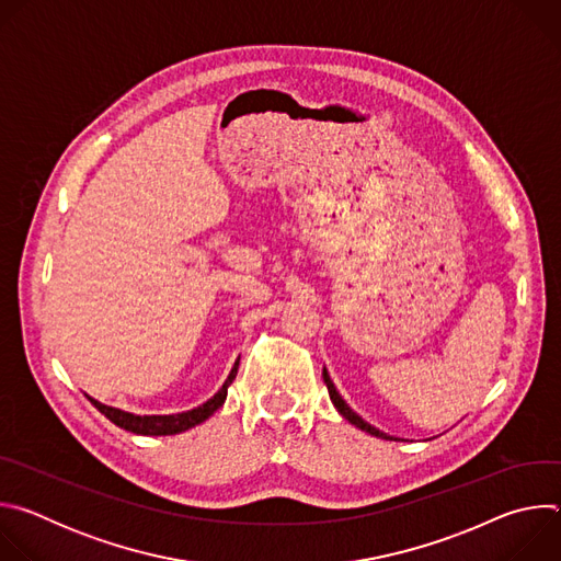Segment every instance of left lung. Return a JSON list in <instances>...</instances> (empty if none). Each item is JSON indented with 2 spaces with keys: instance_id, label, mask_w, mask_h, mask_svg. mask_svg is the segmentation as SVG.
I'll list each match as a JSON object with an SVG mask.
<instances>
[{
  "instance_id": "obj_1",
  "label": "left lung",
  "mask_w": 561,
  "mask_h": 561,
  "mask_svg": "<svg viewBox=\"0 0 561 561\" xmlns=\"http://www.w3.org/2000/svg\"><path fill=\"white\" fill-rule=\"evenodd\" d=\"M322 377H324V383H327V388H329V394H331V402L335 404V409L342 413V417H346L353 426H357V428H362V431H366V433H370V435H375V437H381V439H392L390 435H386V433H381V431H377L375 426H370L368 422H364L357 413H353L351 411V407L344 402V399L340 397V392H337V388H335V383L331 381V377H329V373H327V368H324V373H322Z\"/></svg>"
}]
</instances>
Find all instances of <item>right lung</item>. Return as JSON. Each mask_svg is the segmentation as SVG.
<instances>
[{"label":"right lung","mask_w":561,"mask_h":561,"mask_svg":"<svg viewBox=\"0 0 561 561\" xmlns=\"http://www.w3.org/2000/svg\"><path fill=\"white\" fill-rule=\"evenodd\" d=\"M237 368H239V359L234 362V366H232L228 379L224 381V386L208 399V402H204L202 407H197L193 411L178 413V415H133V413H126V411H119V409H113V407H104L93 397H89V399L102 415H106L115 426H119L124 431H130L135 435H178V433H184V431L206 422L224 404L228 386L232 383V379L237 375Z\"/></svg>","instance_id":"right-lung-1"}]
</instances>
